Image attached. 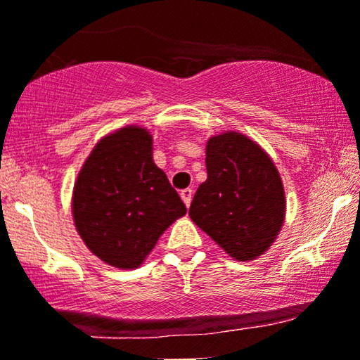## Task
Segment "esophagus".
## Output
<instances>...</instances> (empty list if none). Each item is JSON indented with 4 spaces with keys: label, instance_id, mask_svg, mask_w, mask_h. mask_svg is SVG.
<instances>
[{
    "label": "esophagus",
    "instance_id": "esophagus-1",
    "mask_svg": "<svg viewBox=\"0 0 360 360\" xmlns=\"http://www.w3.org/2000/svg\"><path fill=\"white\" fill-rule=\"evenodd\" d=\"M181 199L184 200L186 207H189V205H191V200H193V189L188 188V189H183V191H181Z\"/></svg>",
    "mask_w": 360,
    "mask_h": 360
}]
</instances>
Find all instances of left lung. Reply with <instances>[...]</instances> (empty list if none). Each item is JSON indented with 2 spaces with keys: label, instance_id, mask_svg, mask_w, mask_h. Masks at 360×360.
I'll use <instances>...</instances> for the list:
<instances>
[{
  "label": "left lung",
  "instance_id": "left-lung-1",
  "mask_svg": "<svg viewBox=\"0 0 360 360\" xmlns=\"http://www.w3.org/2000/svg\"><path fill=\"white\" fill-rule=\"evenodd\" d=\"M205 167L207 179L194 194L191 219L232 258L255 260L285 220L280 172L255 141L237 131L209 138Z\"/></svg>",
  "mask_w": 360,
  "mask_h": 360
}]
</instances>
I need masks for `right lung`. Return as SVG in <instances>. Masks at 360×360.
I'll return each instance as SVG.
<instances>
[{"label":"right lung","instance_id":"1","mask_svg":"<svg viewBox=\"0 0 360 360\" xmlns=\"http://www.w3.org/2000/svg\"><path fill=\"white\" fill-rule=\"evenodd\" d=\"M186 205L153 161V136L130 124L103 136L85 160L72 194L75 229L108 265L133 270Z\"/></svg>","mask_w":360,"mask_h":360}]
</instances>
